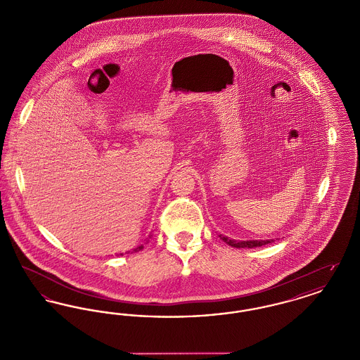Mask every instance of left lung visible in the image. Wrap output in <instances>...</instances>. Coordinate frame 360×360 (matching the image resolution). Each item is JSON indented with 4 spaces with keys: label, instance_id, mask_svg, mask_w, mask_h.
<instances>
[{
    "label": "left lung",
    "instance_id": "obj_1",
    "mask_svg": "<svg viewBox=\"0 0 360 360\" xmlns=\"http://www.w3.org/2000/svg\"><path fill=\"white\" fill-rule=\"evenodd\" d=\"M220 239L225 241L228 245L231 247H235V248H255V247H262V245H266V244H270L275 241L274 239L269 240H244V241H239V240L229 239L226 236L223 235H219Z\"/></svg>",
    "mask_w": 360,
    "mask_h": 360
}]
</instances>
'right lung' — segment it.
<instances>
[{"mask_svg": "<svg viewBox=\"0 0 360 360\" xmlns=\"http://www.w3.org/2000/svg\"><path fill=\"white\" fill-rule=\"evenodd\" d=\"M150 238H151V235H150ZM147 241H148V239H147ZM147 241H146V243H147ZM146 243H144V244H146ZM144 244H140V245H137L136 248H134L132 251H128V252H137V251L143 250V248H144ZM120 255H122V254H120Z\"/></svg>", "mask_w": 360, "mask_h": 360, "instance_id": "right-lung-1", "label": "right lung"}]
</instances>
